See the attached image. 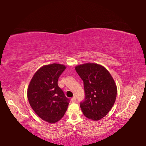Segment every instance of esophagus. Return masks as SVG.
I'll return each instance as SVG.
<instances>
[{
    "label": "esophagus",
    "mask_w": 146,
    "mask_h": 146,
    "mask_svg": "<svg viewBox=\"0 0 146 146\" xmlns=\"http://www.w3.org/2000/svg\"><path fill=\"white\" fill-rule=\"evenodd\" d=\"M71 102L73 103H75L76 102V98L75 97H73L72 98H71Z\"/></svg>",
    "instance_id": "1"
}]
</instances>
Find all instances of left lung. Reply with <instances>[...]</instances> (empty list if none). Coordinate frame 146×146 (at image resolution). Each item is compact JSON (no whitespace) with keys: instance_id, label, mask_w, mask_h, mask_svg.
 Instances as JSON below:
<instances>
[{"instance_id":"left-lung-1","label":"left lung","mask_w":146,"mask_h":146,"mask_svg":"<svg viewBox=\"0 0 146 146\" xmlns=\"http://www.w3.org/2000/svg\"><path fill=\"white\" fill-rule=\"evenodd\" d=\"M75 70L84 82L85 101L80 108L86 117L97 121L107 115L114 105L117 88L107 69L96 63L75 66Z\"/></svg>"}]
</instances>
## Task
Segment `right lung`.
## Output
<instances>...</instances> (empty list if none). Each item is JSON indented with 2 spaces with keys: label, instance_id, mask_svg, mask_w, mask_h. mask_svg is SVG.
<instances>
[{
  "label": "right lung",
  "instance_id": "1",
  "mask_svg": "<svg viewBox=\"0 0 146 146\" xmlns=\"http://www.w3.org/2000/svg\"><path fill=\"white\" fill-rule=\"evenodd\" d=\"M66 68L61 64L42 66L36 71L27 91L31 108L42 120L49 123L57 122L64 117L69 101L58 87V80Z\"/></svg>",
  "mask_w": 146,
  "mask_h": 146
}]
</instances>
